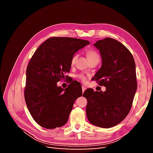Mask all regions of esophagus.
<instances>
[{
    "instance_id": "1",
    "label": "esophagus",
    "mask_w": 153,
    "mask_h": 153,
    "mask_svg": "<svg viewBox=\"0 0 153 153\" xmlns=\"http://www.w3.org/2000/svg\"><path fill=\"white\" fill-rule=\"evenodd\" d=\"M85 89H86V88L84 86H82V92H83V93H84V91H85Z\"/></svg>"
}]
</instances>
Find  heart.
Masks as SVG:
<instances>
[{"label": "heart", "instance_id": "heart-1", "mask_svg": "<svg viewBox=\"0 0 153 153\" xmlns=\"http://www.w3.org/2000/svg\"><path fill=\"white\" fill-rule=\"evenodd\" d=\"M87 57H88V59H89V61H91V60L94 59L99 58L98 53H97L95 50H88L87 52ZM77 58H78L77 53H75L71 57V62H70L71 66H73L74 64H75ZM76 76L78 80H80L83 83H85L87 80L86 76L84 75V74H78V75H77Z\"/></svg>", "mask_w": 153, "mask_h": 153}]
</instances>
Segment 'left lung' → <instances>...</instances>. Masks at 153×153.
Listing matches in <instances>:
<instances>
[{"label": "left lung", "mask_w": 153, "mask_h": 153, "mask_svg": "<svg viewBox=\"0 0 153 153\" xmlns=\"http://www.w3.org/2000/svg\"><path fill=\"white\" fill-rule=\"evenodd\" d=\"M94 46L100 50L102 65L92 80L106 91L87 89L83 96L87 100L89 121L108 128L123 121L131 108L137 89L135 63L129 50L116 39L106 38Z\"/></svg>", "instance_id": "obj_1"}]
</instances>
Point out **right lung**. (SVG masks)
<instances>
[{"label":"right lung","mask_w":153,"mask_h":153,"mask_svg":"<svg viewBox=\"0 0 153 153\" xmlns=\"http://www.w3.org/2000/svg\"><path fill=\"white\" fill-rule=\"evenodd\" d=\"M89 41L68 37H52L36 50L27 66L24 91L27 108L41 127L54 129L65 124L75 100L82 95V85L70 80L66 89L57 82L68 76L71 59Z\"/></svg>","instance_id":"1"}]
</instances>
